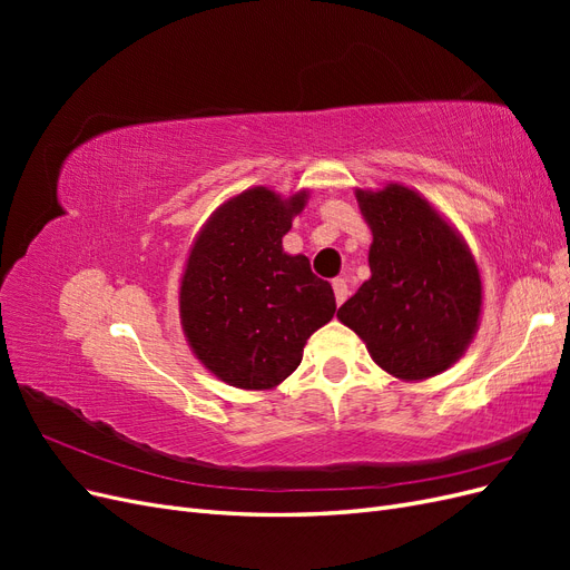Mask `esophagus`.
I'll use <instances>...</instances> for the list:
<instances>
[{
    "mask_svg": "<svg viewBox=\"0 0 570 570\" xmlns=\"http://www.w3.org/2000/svg\"><path fill=\"white\" fill-rule=\"evenodd\" d=\"M333 292H335V302H337V306L350 297V285H347V281L344 278H335L333 281Z\"/></svg>",
    "mask_w": 570,
    "mask_h": 570,
    "instance_id": "obj_1",
    "label": "esophagus"
}]
</instances>
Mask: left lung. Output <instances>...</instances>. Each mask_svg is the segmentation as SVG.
<instances>
[{
  "instance_id": "left-lung-1",
  "label": "left lung",
  "mask_w": 570,
  "mask_h": 570,
  "mask_svg": "<svg viewBox=\"0 0 570 570\" xmlns=\"http://www.w3.org/2000/svg\"><path fill=\"white\" fill-rule=\"evenodd\" d=\"M373 230L371 281L337 318L366 342L373 361L404 381L450 368L480 316V275L471 252L413 189L356 193Z\"/></svg>"
}]
</instances>
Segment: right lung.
Segmentation results:
<instances>
[{
	"instance_id": "right-lung-1",
	"label": "right lung",
	"mask_w": 570,
	"mask_h": 570,
	"mask_svg": "<svg viewBox=\"0 0 570 570\" xmlns=\"http://www.w3.org/2000/svg\"><path fill=\"white\" fill-rule=\"evenodd\" d=\"M306 193L281 199L266 187L223 204L187 258L180 285L185 335L220 381L268 390L295 371L306 340L335 314L327 281L308 258L283 252Z\"/></svg>"
}]
</instances>
